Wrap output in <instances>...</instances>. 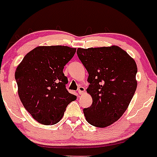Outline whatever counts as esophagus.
I'll list each match as a JSON object with an SVG mask.
<instances>
[{
	"instance_id": "1",
	"label": "esophagus",
	"mask_w": 157,
	"mask_h": 157,
	"mask_svg": "<svg viewBox=\"0 0 157 157\" xmlns=\"http://www.w3.org/2000/svg\"><path fill=\"white\" fill-rule=\"evenodd\" d=\"M84 92H85V88H84L83 86L79 87V89H78V93H79V94H83Z\"/></svg>"
}]
</instances>
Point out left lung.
<instances>
[{"mask_svg": "<svg viewBox=\"0 0 157 157\" xmlns=\"http://www.w3.org/2000/svg\"><path fill=\"white\" fill-rule=\"evenodd\" d=\"M77 56L86 68L90 83L86 89L92 98L83 109L92 126L108 127L126 111L137 87V65L126 51L116 45L77 48Z\"/></svg>", "mask_w": 157, "mask_h": 157, "instance_id": "8db88e82", "label": "left lung"}]
</instances>
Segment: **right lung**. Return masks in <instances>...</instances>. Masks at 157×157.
<instances>
[{
    "mask_svg": "<svg viewBox=\"0 0 157 157\" xmlns=\"http://www.w3.org/2000/svg\"><path fill=\"white\" fill-rule=\"evenodd\" d=\"M76 48L68 46H39L27 53L15 73L22 104L33 118L53 125L63 118L67 106L77 97L67 91L64 66Z\"/></svg>",
    "mask_w": 157,
    "mask_h": 157,
    "instance_id": "obj_1",
    "label": "right lung"
}]
</instances>
